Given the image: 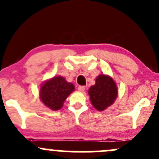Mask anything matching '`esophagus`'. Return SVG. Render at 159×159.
I'll return each instance as SVG.
<instances>
[{"instance_id":"esophagus-1","label":"esophagus","mask_w":159,"mask_h":159,"mask_svg":"<svg viewBox=\"0 0 159 159\" xmlns=\"http://www.w3.org/2000/svg\"><path fill=\"white\" fill-rule=\"evenodd\" d=\"M78 90H79L80 92H84V91L85 90V87L84 86H79V87H78Z\"/></svg>"}]
</instances>
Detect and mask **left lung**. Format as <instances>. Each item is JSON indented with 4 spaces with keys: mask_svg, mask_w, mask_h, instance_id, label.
I'll list each match as a JSON object with an SVG mask.
<instances>
[{
    "mask_svg": "<svg viewBox=\"0 0 159 159\" xmlns=\"http://www.w3.org/2000/svg\"><path fill=\"white\" fill-rule=\"evenodd\" d=\"M88 94L94 108L102 111L114 104L118 96V88L112 77L100 74L96 78V84L89 89Z\"/></svg>",
    "mask_w": 159,
    "mask_h": 159,
    "instance_id": "8db88e82",
    "label": "left lung"
}]
</instances>
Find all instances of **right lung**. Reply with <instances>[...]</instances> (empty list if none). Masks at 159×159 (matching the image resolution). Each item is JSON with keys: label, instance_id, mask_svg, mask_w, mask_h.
Segmentation results:
<instances>
[{"label": "right lung", "instance_id": "right-lung-1", "mask_svg": "<svg viewBox=\"0 0 159 159\" xmlns=\"http://www.w3.org/2000/svg\"><path fill=\"white\" fill-rule=\"evenodd\" d=\"M74 90L73 84L67 81L63 76H54L42 84L39 98L48 108L58 111L63 107L66 99Z\"/></svg>", "mask_w": 159, "mask_h": 159}]
</instances>
